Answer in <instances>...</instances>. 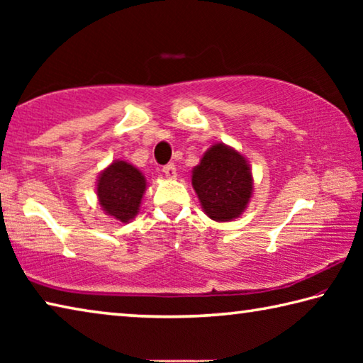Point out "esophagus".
Returning <instances> with one entry per match:
<instances>
[{"mask_svg": "<svg viewBox=\"0 0 363 363\" xmlns=\"http://www.w3.org/2000/svg\"><path fill=\"white\" fill-rule=\"evenodd\" d=\"M163 173L167 177H176V164L174 163H168L163 167Z\"/></svg>", "mask_w": 363, "mask_h": 363, "instance_id": "1", "label": "esophagus"}]
</instances>
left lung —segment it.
<instances>
[{
    "mask_svg": "<svg viewBox=\"0 0 363 363\" xmlns=\"http://www.w3.org/2000/svg\"><path fill=\"white\" fill-rule=\"evenodd\" d=\"M192 186L208 216L230 220L247 208L253 179L240 153L224 144H214L194 169Z\"/></svg>",
    "mask_w": 363,
    "mask_h": 363,
    "instance_id": "obj_1",
    "label": "left lung"
}]
</instances>
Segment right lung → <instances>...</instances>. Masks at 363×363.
I'll list each match as a JSON object with an SVG mask.
<instances>
[{
	"label": "right lung",
	"mask_w": 363,
	"mask_h": 363,
	"mask_svg": "<svg viewBox=\"0 0 363 363\" xmlns=\"http://www.w3.org/2000/svg\"><path fill=\"white\" fill-rule=\"evenodd\" d=\"M144 190V176L125 162L110 164L97 184V196L102 208L121 223L136 216Z\"/></svg>",
	"instance_id": "add662e5"
}]
</instances>
